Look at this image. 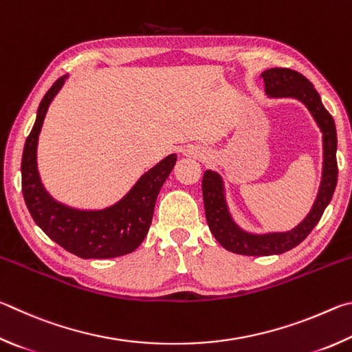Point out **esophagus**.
<instances>
[{
  "instance_id": "obj_1",
  "label": "esophagus",
  "mask_w": 352,
  "mask_h": 352,
  "mask_svg": "<svg viewBox=\"0 0 352 352\" xmlns=\"http://www.w3.org/2000/svg\"><path fill=\"white\" fill-rule=\"evenodd\" d=\"M187 154H190V156H192V154H195V156H196V154H198V151H187Z\"/></svg>"
}]
</instances>
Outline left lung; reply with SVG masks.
I'll use <instances>...</instances> for the list:
<instances>
[{
	"label": "left lung",
	"instance_id": "8db88e82",
	"mask_svg": "<svg viewBox=\"0 0 352 352\" xmlns=\"http://www.w3.org/2000/svg\"><path fill=\"white\" fill-rule=\"evenodd\" d=\"M266 83V92L270 97H294L303 102L311 111L323 133V181L320 186L316 204L306 219L294 230L286 233H269V235H252L239 229L233 223L227 210L223 181L213 171H206L202 177V198L208 229L224 249L238 255L267 256L285 254L294 249L309 235L314 227L322 218L324 208L332 199L337 186V131L336 123L328 109L323 107L322 98L314 88V85L303 74L287 67H272L261 74Z\"/></svg>",
	"mask_w": 352,
	"mask_h": 352
}]
</instances>
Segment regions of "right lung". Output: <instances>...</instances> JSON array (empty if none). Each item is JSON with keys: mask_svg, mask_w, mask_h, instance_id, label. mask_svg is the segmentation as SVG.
I'll use <instances>...</instances> for the list:
<instances>
[{"mask_svg": "<svg viewBox=\"0 0 352 352\" xmlns=\"http://www.w3.org/2000/svg\"><path fill=\"white\" fill-rule=\"evenodd\" d=\"M63 83L65 77H60L43 97L34 128L24 144L21 188L29 213L52 241L80 258H116L131 254L150 229L159 190L176 164V154H170L153 166L125 198L104 210H76L54 201L43 188L36 171V140L49 103Z\"/></svg>", "mask_w": 352, "mask_h": 352, "instance_id": "1", "label": "right lung"}]
</instances>
